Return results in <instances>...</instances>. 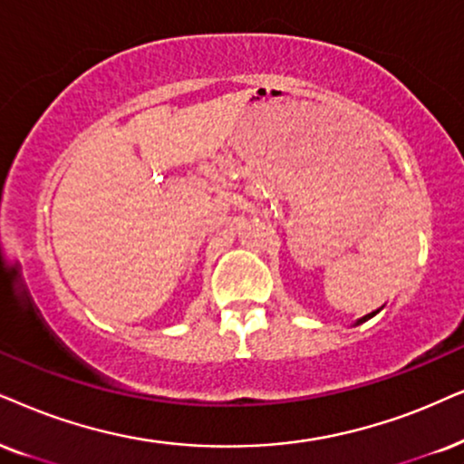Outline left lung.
Instances as JSON below:
<instances>
[{"mask_svg": "<svg viewBox=\"0 0 464 464\" xmlns=\"http://www.w3.org/2000/svg\"><path fill=\"white\" fill-rule=\"evenodd\" d=\"M374 313H371V314H366V316H362V319L360 321H357V324H362V321H366V319H371V316H372Z\"/></svg>", "mask_w": 464, "mask_h": 464, "instance_id": "8db88e82", "label": "left lung"}]
</instances>
